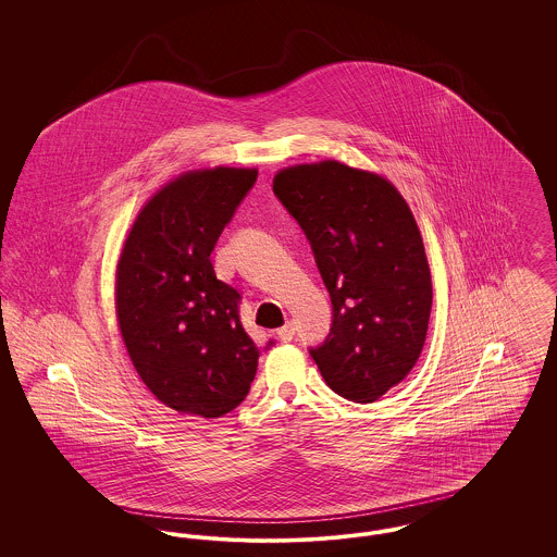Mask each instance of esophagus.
Listing matches in <instances>:
<instances>
[{
    "label": "esophagus",
    "instance_id": "obj_1",
    "mask_svg": "<svg viewBox=\"0 0 557 557\" xmlns=\"http://www.w3.org/2000/svg\"><path fill=\"white\" fill-rule=\"evenodd\" d=\"M292 336H294V325H292V321H286V323L277 330V338H280L282 343H290Z\"/></svg>",
    "mask_w": 557,
    "mask_h": 557
}]
</instances>
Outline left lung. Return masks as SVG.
Listing matches in <instances>:
<instances>
[{
    "label": "left lung",
    "instance_id": "obj_1",
    "mask_svg": "<svg viewBox=\"0 0 557 557\" xmlns=\"http://www.w3.org/2000/svg\"><path fill=\"white\" fill-rule=\"evenodd\" d=\"M273 191L311 242L332 298V330L311 357L336 395L373 403L424 348L432 277L418 221L386 177L341 160L286 166Z\"/></svg>",
    "mask_w": 557,
    "mask_h": 557
}]
</instances>
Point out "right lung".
Returning <instances> with one entry per match:
<instances>
[{"label": "right lung", "instance_id": "1", "mask_svg": "<svg viewBox=\"0 0 557 557\" xmlns=\"http://www.w3.org/2000/svg\"><path fill=\"white\" fill-rule=\"evenodd\" d=\"M257 169H194L141 207L123 244L114 309L133 368L162 405L200 418L236 409L259 348L239 321V292L216 280L211 252Z\"/></svg>", "mask_w": 557, "mask_h": 557}]
</instances>
